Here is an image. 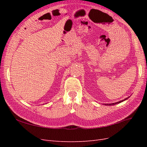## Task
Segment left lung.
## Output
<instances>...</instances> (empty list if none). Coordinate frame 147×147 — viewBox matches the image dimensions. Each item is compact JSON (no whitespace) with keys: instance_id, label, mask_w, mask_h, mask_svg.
<instances>
[{"instance_id":"left-lung-1","label":"left lung","mask_w":147,"mask_h":147,"mask_svg":"<svg viewBox=\"0 0 147 147\" xmlns=\"http://www.w3.org/2000/svg\"><path fill=\"white\" fill-rule=\"evenodd\" d=\"M127 98H129V97H127ZM127 98H126V99H124V100H121V101H119V102H115V103H112V104H105V105H113L117 104L120 103V102H123L124 100H126Z\"/></svg>"}]
</instances>
